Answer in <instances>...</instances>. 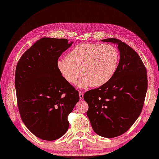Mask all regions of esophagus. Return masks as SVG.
<instances>
[{
  "label": "esophagus",
  "instance_id": "1",
  "mask_svg": "<svg viewBox=\"0 0 159 159\" xmlns=\"http://www.w3.org/2000/svg\"><path fill=\"white\" fill-rule=\"evenodd\" d=\"M79 95L80 100H82L84 99V92L83 91H79Z\"/></svg>",
  "mask_w": 159,
  "mask_h": 159
}]
</instances>
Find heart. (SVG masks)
Instances as JSON below:
<instances>
[{"label": "heart", "mask_w": 159, "mask_h": 159, "mask_svg": "<svg viewBox=\"0 0 159 159\" xmlns=\"http://www.w3.org/2000/svg\"><path fill=\"white\" fill-rule=\"evenodd\" d=\"M118 50L111 45L80 44L67 57L57 61V68L68 82L75 84L80 74L78 86L99 87L112 78L118 66Z\"/></svg>", "instance_id": "1"}]
</instances>
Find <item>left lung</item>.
<instances>
[{
    "label": "left lung",
    "instance_id": "obj_1",
    "mask_svg": "<svg viewBox=\"0 0 159 159\" xmlns=\"http://www.w3.org/2000/svg\"><path fill=\"white\" fill-rule=\"evenodd\" d=\"M103 42L117 44L120 60L108 82L86 91L87 115L99 135L113 138L125 133L140 115L147 91V70L132 48L117 38Z\"/></svg>",
    "mask_w": 159,
    "mask_h": 159
}]
</instances>
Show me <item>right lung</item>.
<instances>
[{
	"label": "right lung",
	"mask_w": 159,
	"mask_h": 159,
	"mask_svg": "<svg viewBox=\"0 0 159 159\" xmlns=\"http://www.w3.org/2000/svg\"><path fill=\"white\" fill-rule=\"evenodd\" d=\"M73 44L64 38H42L19 60L15 71L18 107L26 127L37 137L54 141L68 131V115L79 102L78 91L57 68Z\"/></svg>",
	"instance_id": "1"
}]
</instances>
